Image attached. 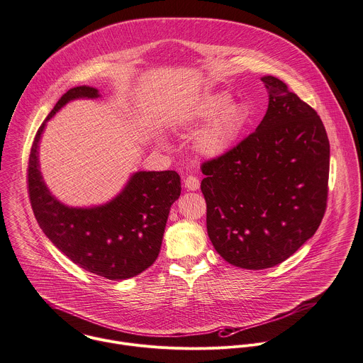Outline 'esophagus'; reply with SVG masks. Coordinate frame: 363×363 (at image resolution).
Here are the masks:
<instances>
[{"label":"esophagus","instance_id":"esophagus-1","mask_svg":"<svg viewBox=\"0 0 363 363\" xmlns=\"http://www.w3.org/2000/svg\"><path fill=\"white\" fill-rule=\"evenodd\" d=\"M184 185H185V188H186L188 191H198L201 184H199V179H198L196 177L189 175V177H186V178L184 179Z\"/></svg>","mask_w":363,"mask_h":363}]
</instances>
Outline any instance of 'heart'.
I'll use <instances>...</instances> for the list:
<instances>
[{"mask_svg":"<svg viewBox=\"0 0 363 363\" xmlns=\"http://www.w3.org/2000/svg\"><path fill=\"white\" fill-rule=\"evenodd\" d=\"M246 121V106L232 103V96L222 90L195 97L177 116L179 127H201L210 123L198 135L195 144L198 152L208 158L223 155L239 138Z\"/></svg>","mask_w":363,"mask_h":363,"instance_id":"b5f03b06","label":"heart"}]
</instances>
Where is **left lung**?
Listing matches in <instances>:
<instances>
[{"mask_svg": "<svg viewBox=\"0 0 363 363\" xmlns=\"http://www.w3.org/2000/svg\"><path fill=\"white\" fill-rule=\"evenodd\" d=\"M269 107L256 131L202 164L215 250L247 270L277 266L317 232L327 208L330 141L317 111L263 76Z\"/></svg>", "mask_w": 363, "mask_h": 363, "instance_id": "8db88e82", "label": "left lung"}]
</instances>
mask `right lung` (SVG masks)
Wrapping results in <instances>:
<instances>
[{
  "label": "right lung",
  "instance_id": "add662e5",
  "mask_svg": "<svg viewBox=\"0 0 363 363\" xmlns=\"http://www.w3.org/2000/svg\"><path fill=\"white\" fill-rule=\"evenodd\" d=\"M96 87L67 90L39 127L29 155L28 188L35 218L55 247L74 264L107 280H125L158 257L172 203L181 195L175 171H137L110 201L69 206L48 188L39 165V143L46 123L67 103L99 99Z\"/></svg>",
  "mask_w": 363,
  "mask_h": 363
}]
</instances>
